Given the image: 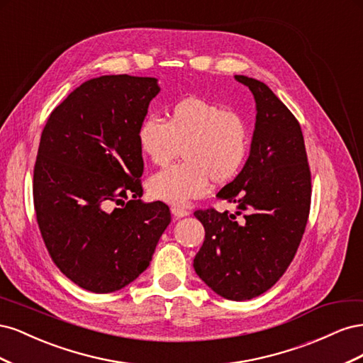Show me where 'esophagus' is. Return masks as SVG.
Wrapping results in <instances>:
<instances>
[{"mask_svg":"<svg viewBox=\"0 0 363 363\" xmlns=\"http://www.w3.org/2000/svg\"><path fill=\"white\" fill-rule=\"evenodd\" d=\"M171 213H172L174 219H180V218H184V216L189 215V212L186 211V208H182V207H177V206L171 207Z\"/></svg>","mask_w":363,"mask_h":363,"instance_id":"1","label":"esophagus"}]
</instances>
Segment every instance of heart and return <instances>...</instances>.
<instances>
[{
    "mask_svg": "<svg viewBox=\"0 0 363 363\" xmlns=\"http://www.w3.org/2000/svg\"><path fill=\"white\" fill-rule=\"evenodd\" d=\"M142 155L157 167L172 164L148 180L157 200L183 206L203 196L211 184L225 183L244 167L250 150V128L236 112L204 98L189 96L172 104L167 121L150 115L136 131Z\"/></svg>",
    "mask_w": 363,
    "mask_h": 363,
    "instance_id": "heart-1",
    "label": "heart"
}]
</instances>
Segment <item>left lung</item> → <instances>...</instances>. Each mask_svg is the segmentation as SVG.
<instances>
[{"instance_id": "obj_1", "label": "left lung", "mask_w": 363, "mask_h": 363, "mask_svg": "<svg viewBox=\"0 0 363 363\" xmlns=\"http://www.w3.org/2000/svg\"><path fill=\"white\" fill-rule=\"evenodd\" d=\"M235 80L255 96L256 123L244 168L216 196L247 215L238 223L213 208L194 213L206 230L194 269L219 296L244 301L274 286L292 262L309 216L311 171L289 108L265 83Z\"/></svg>"}]
</instances>
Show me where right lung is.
<instances>
[{"label": "right lung", "mask_w": 363, "mask_h": 363, "mask_svg": "<svg viewBox=\"0 0 363 363\" xmlns=\"http://www.w3.org/2000/svg\"><path fill=\"white\" fill-rule=\"evenodd\" d=\"M160 92L155 77L103 75L51 112L33 177L36 218L59 269L80 288L108 294L144 272L169 207L140 200L139 124Z\"/></svg>", "instance_id": "right-lung-1"}]
</instances>
